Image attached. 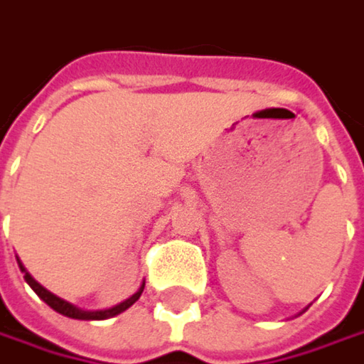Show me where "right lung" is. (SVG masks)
<instances>
[{"mask_svg": "<svg viewBox=\"0 0 364 364\" xmlns=\"http://www.w3.org/2000/svg\"><path fill=\"white\" fill-rule=\"evenodd\" d=\"M20 269L24 272V280L31 284V289L51 307V309H55L57 313H61V315H65V317H72V319H84V321H88V319H109V317H115V315H119V313H123L125 309H129L136 301L139 299V294H141V290H144V287L136 292V294H132L127 301H123V303H119V305H115V307H111V309H105V311H82L77 309V307H74V305H70L68 301H63V299H59V296H55V294H51L47 289H43L36 280H34L33 276L22 267V264H20Z\"/></svg>", "mask_w": 364, "mask_h": 364, "instance_id": "1", "label": "right lung"}]
</instances>
